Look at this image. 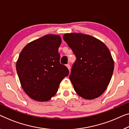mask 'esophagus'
<instances>
[{"label":"esophagus","instance_id":"1","mask_svg":"<svg viewBox=\"0 0 129 129\" xmlns=\"http://www.w3.org/2000/svg\"><path fill=\"white\" fill-rule=\"evenodd\" d=\"M66 66H67V68H68V70H70V68H71V66H70V64H67V65H66Z\"/></svg>","mask_w":129,"mask_h":129}]
</instances>
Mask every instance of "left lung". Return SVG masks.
Here are the masks:
<instances>
[{
  "instance_id": "left-lung-1",
  "label": "left lung",
  "mask_w": 129,
  "mask_h": 129,
  "mask_svg": "<svg viewBox=\"0 0 129 129\" xmlns=\"http://www.w3.org/2000/svg\"><path fill=\"white\" fill-rule=\"evenodd\" d=\"M63 39L77 58L69 77L76 93L88 100L99 97L114 70L109 50L102 41L87 34L66 33Z\"/></svg>"
}]
</instances>
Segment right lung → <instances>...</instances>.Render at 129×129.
<instances>
[{"instance_id":"obj_1","label":"right lung","mask_w":129,"mask_h":129,"mask_svg":"<svg viewBox=\"0 0 129 129\" xmlns=\"http://www.w3.org/2000/svg\"><path fill=\"white\" fill-rule=\"evenodd\" d=\"M61 44L60 36L48 34L29 43L20 54L16 70L21 87L33 100H50L68 75V69L59 62Z\"/></svg>"}]
</instances>
